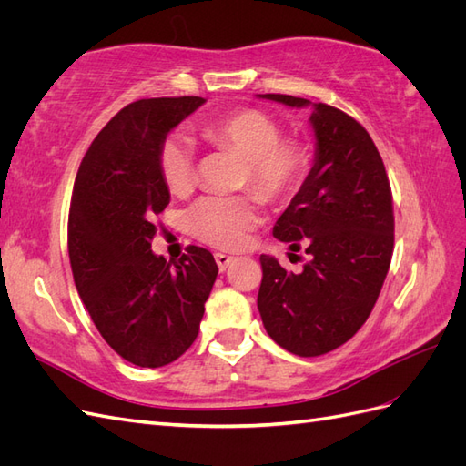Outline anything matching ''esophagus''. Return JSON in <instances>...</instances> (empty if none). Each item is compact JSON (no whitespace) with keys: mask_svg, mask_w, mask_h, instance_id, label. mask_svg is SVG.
<instances>
[{"mask_svg":"<svg viewBox=\"0 0 466 466\" xmlns=\"http://www.w3.org/2000/svg\"><path fill=\"white\" fill-rule=\"evenodd\" d=\"M216 262H218L219 270L225 272V270H228V268L235 262V258L229 257V255H223V252H216Z\"/></svg>","mask_w":466,"mask_h":466,"instance_id":"obj_1","label":"esophagus"}]
</instances>
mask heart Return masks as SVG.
I'll use <instances>...</instances> for the list:
<instances>
[{"label":"heart","instance_id":"heart-1","mask_svg":"<svg viewBox=\"0 0 466 466\" xmlns=\"http://www.w3.org/2000/svg\"><path fill=\"white\" fill-rule=\"evenodd\" d=\"M208 144L237 153L245 167L241 185L266 202H281L298 192L311 168V151L295 137H281V124L258 108H241L200 124ZM159 173L173 194L194 185V147L182 134L163 139L157 155ZM260 223V208L252 196H206L187 216L188 231L219 248H238Z\"/></svg>","mask_w":466,"mask_h":466}]
</instances>
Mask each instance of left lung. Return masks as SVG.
Returning <instances> with one entry per match:
<instances>
[{"mask_svg":"<svg viewBox=\"0 0 466 466\" xmlns=\"http://www.w3.org/2000/svg\"><path fill=\"white\" fill-rule=\"evenodd\" d=\"M258 96L313 106L315 161L272 231L289 250L305 248L309 262L293 274L262 255L257 303L276 344L315 358L361 329L383 288L394 245L390 185L371 136L346 112L291 95Z\"/></svg>","mask_w":466,"mask_h":466,"instance_id":"8db88e82","label":"left lung"}]
</instances>
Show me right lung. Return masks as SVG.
<instances>
[{
    "label": "right lung",
    "instance_id": "1",
    "mask_svg": "<svg viewBox=\"0 0 466 466\" xmlns=\"http://www.w3.org/2000/svg\"><path fill=\"white\" fill-rule=\"evenodd\" d=\"M202 96L142 98L93 139L76 177L67 250L79 298L106 344L139 368H163L192 346L218 276L211 252L178 262L151 250L155 218L171 202L157 155Z\"/></svg>",
    "mask_w": 466,
    "mask_h": 466
}]
</instances>
